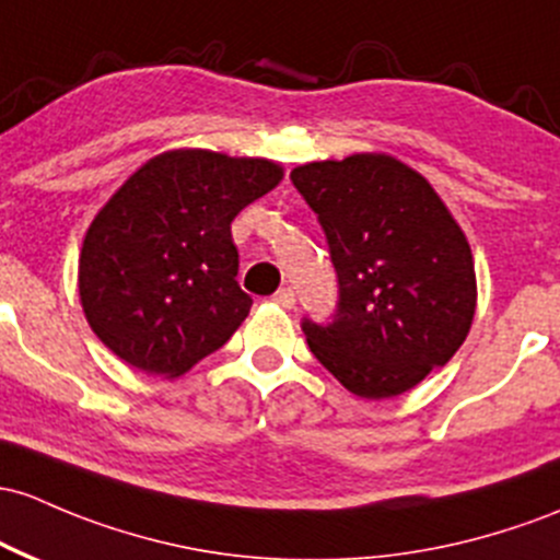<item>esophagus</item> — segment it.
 I'll list each match as a JSON object with an SVG mask.
<instances>
[{
    "label": "esophagus",
    "mask_w": 560,
    "mask_h": 560,
    "mask_svg": "<svg viewBox=\"0 0 560 560\" xmlns=\"http://www.w3.org/2000/svg\"><path fill=\"white\" fill-rule=\"evenodd\" d=\"M273 303L281 305V308H294V292L290 287H284V290H279L273 294Z\"/></svg>",
    "instance_id": "esophagus-1"
}]
</instances>
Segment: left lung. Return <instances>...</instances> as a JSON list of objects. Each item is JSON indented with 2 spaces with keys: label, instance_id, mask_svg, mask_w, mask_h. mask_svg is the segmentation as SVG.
<instances>
[{
  "label": "left lung",
  "instance_id": "8db88e82",
  "mask_svg": "<svg viewBox=\"0 0 560 560\" xmlns=\"http://www.w3.org/2000/svg\"><path fill=\"white\" fill-rule=\"evenodd\" d=\"M340 284L335 322L305 318L318 361L361 398H393L444 366L476 316V268L433 186L388 153L300 164Z\"/></svg>",
  "mask_w": 560,
  "mask_h": 560
}]
</instances>
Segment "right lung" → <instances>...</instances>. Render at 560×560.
I'll use <instances>...</instances> for the list:
<instances>
[{"mask_svg":"<svg viewBox=\"0 0 560 560\" xmlns=\"http://www.w3.org/2000/svg\"><path fill=\"white\" fill-rule=\"evenodd\" d=\"M284 177L270 159L175 149L121 183L84 233L79 300L92 331L140 372L180 377L242 327L231 223Z\"/></svg>","mask_w":560,"mask_h":560,"instance_id":"1","label":"right lung"}]
</instances>
